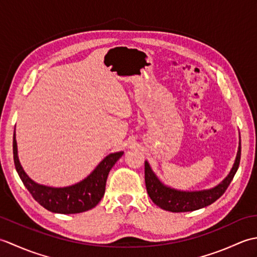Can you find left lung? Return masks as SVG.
I'll return each instance as SVG.
<instances>
[{
	"mask_svg": "<svg viewBox=\"0 0 257 257\" xmlns=\"http://www.w3.org/2000/svg\"><path fill=\"white\" fill-rule=\"evenodd\" d=\"M241 160V140L238 144V150L235 161L227 177L216 187L202 191H180L163 184L152 171L148 161L145 162V181L147 192L156 205L162 210L170 212H190L195 211L212 204L221 198L232 180L239 166Z\"/></svg>",
	"mask_w": 257,
	"mask_h": 257,
	"instance_id": "1",
	"label": "left lung"
}]
</instances>
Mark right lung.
<instances>
[{"label":"right lung","mask_w":257,"mask_h":257,"mask_svg":"<svg viewBox=\"0 0 257 257\" xmlns=\"http://www.w3.org/2000/svg\"><path fill=\"white\" fill-rule=\"evenodd\" d=\"M122 155L123 151L108 155L83 181L65 188H52L36 183L25 173L19 160L15 133L13 137L14 165L22 182L43 207L61 214L81 213L92 209L99 203L105 194L108 173Z\"/></svg>","instance_id":"right-lung-1"}]
</instances>
